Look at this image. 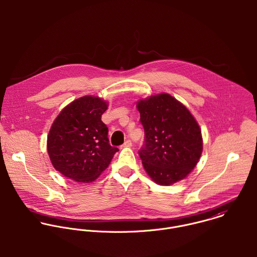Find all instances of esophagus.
<instances>
[{
  "label": "esophagus",
  "instance_id": "esophagus-1",
  "mask_svg": "<svg viewBox=\"0 0 257 257\" xmlns=\"http://www.w3.org/2000/svg\"><path fill=\"white\" fill-rule=\"evenodd\" d=\"M122 147H132V141L131 140H126L125 142H124V144L122 145Z\"/></svg>",
  "mask_w": 257,
  "mask_h": 257
}]
</instances>
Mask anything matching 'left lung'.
I'll return each instance as SVG.
<instances>
[{
  "instance_id": "left-lung-1",
  "label": "left lung",
  "mask_w": 257,
  "mask_h": 257,
  "mask_svg": "<svg viewBox=\"0 0 257 257\" xmlns=\"http://www.w3.org/2000/svg\"><path fill=\"white\" fill-rule=\"evenodd\" d=\"M145 128L139 150L144 167L159 185L184 179L197 165L203 150L201 130L189 110L168 94L151 96L138 105Z\"/></svg>"
}]
</instances>
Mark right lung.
<instances>
[{
  "instance_id": "1",
  "label": "right lung",
  "mask_w": 257,
  "mask_h": 257,
  "mask_svg": "<svg viewBox=\"0 0 257 257\" xmlns=\"http://www.w3.org/2000/svg\"><path fill=\"white\" fill-rule=\"evenodd\" d=\"M107 108L102 99L85 96L66 106L53 121L47 151L53 167L65 177L90 183L118 151L109 144V130L101 119Z\"/></svg>"
}]
</instances>
